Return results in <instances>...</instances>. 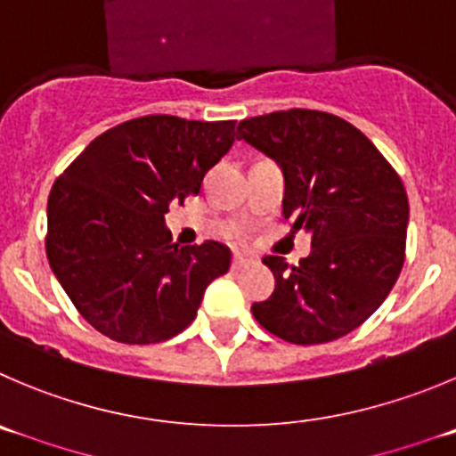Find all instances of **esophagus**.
Masks as SVG:
<instances>
[{
    "label": "esophagus",
    "instance_id": "esophagus-1",
    "mask_svg": "<svg viewBox=\"0 0 456 456\" xmlns=\"http://www.w3.org/2000/svg\"><path fill=\"white\" fill-rule=\"evenodd\" d=\"M248 265H252V258H248V256H240V254H238V256H233V261H232V270H245V267Z\"/></svg>",
    "mask_w": 456,
    "mask_h": 456
}]
</instances>
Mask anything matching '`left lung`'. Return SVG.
Wrapping results in <instances>:
<instances>
[{
	"label": "left lung",
	"mask_w": 456,
	"mask_h": 456,
	"mask_svg": "<svg viewBox=\"0 0 456 456\" xmlns=\"http://www.w3.org/2000/svg\"><path fill=\"white\" fill-rule=\"evenodd\" d=\"M238 139L283 173V218L310 233V254L290 267L265 256L270 299L258 324L292 344H324L367 322L405 261L410 202L389 161L362 132L317 110H288L238 123Z\"/></svg>",
	"instance_id": "left-lung-1"
}]
</instances>
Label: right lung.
<instances>
[{"label": "right lung", "instance_id": "right-lung-1", "mask_svg": "<svg viewBox=\"0 0 456 456\" xmlns=\"http://www.w3.org/2000/svg\"><path fill=\"white\" fill-rule=\"evenodd\" d=\"M236 121L132 118L94 139L55 180L46 258L62 290L105 338L155 344L198 314L207 286L229 270L227 245L173 242V202L200 193L229 152Z\"/></svg>", "mask_w": 456, "mask_h": 456}]
</instances>
